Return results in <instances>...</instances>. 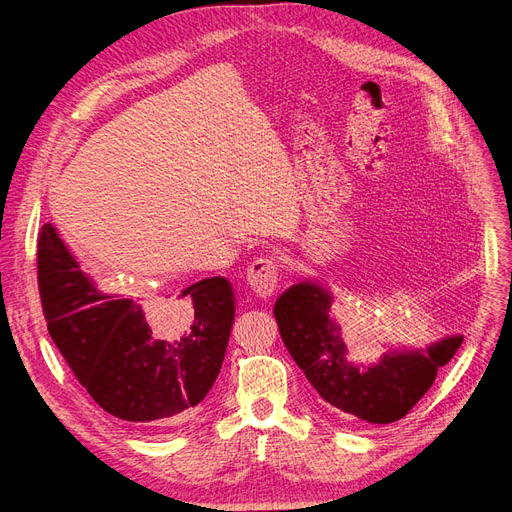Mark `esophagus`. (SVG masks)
I'll return each mask as SVG.
<instances>
[{
    "instance_id": "1",
    "label": "esophagus",
    "mask_w": 512,
    "mask_h": 512,
    "mask_svg": "<svg viewBox=\"0 0 512 512\" xmlns=\"http://www.w3.org/2000/svg\"><path fill=\"white\" fill-rule=\"evenodd\" d=\"M248 285L260 299H270L279 289V262L275 258H258L248 268Z\"/></svg>"
}]
</instances>
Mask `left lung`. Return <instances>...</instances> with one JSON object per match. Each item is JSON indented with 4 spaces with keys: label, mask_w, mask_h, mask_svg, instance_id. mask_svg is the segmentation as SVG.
Masks as SVG:
<instances>
[{
    "label": "left lung",
    "mask_w": 512,
    "mask_h": 512,
    "mask_svg": "<svg viewBox=\"0 0 512 512\" xmlns=\"http://www.w3.org/2000/svg\"><path fill=\"white\" fill-rule=\"evenodd\" d=\"M330 306L333 295L316 283L289 287L275 304L279 333L320 399L368 424H393L405 417L463 343V337H446L426 351H388L376 366H353L345 359Z\"/></svg>",
    "instance_id": "8db88e82"
}]
</instances>
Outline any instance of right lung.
Segmentation results:
<instances>
[{"label": "right lung", "mask_w": 512, "mask_h": 512, "mask_svg": "<svg viewBox=\"0 0 512 512\" xmlns=\"http://www.w3.org/2000/svg\"><path fill=\"white\" fill-rule=\"evenodd\" d=\"M37 244L49 335L97 405L138 426H171L196 413L225 359L235 316L229 281H198L175 306L150 314L97 289L51 223Z\"/></svg>", "instance_id": "1"}]
</instances>
